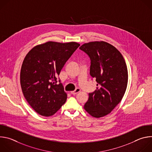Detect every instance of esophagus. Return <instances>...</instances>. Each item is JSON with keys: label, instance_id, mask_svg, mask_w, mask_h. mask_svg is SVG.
<instances>
[{"label": "esophagus", "instance_id": "1", "mask_svg": "<svg viewBox=\"0 0 152 152\" xmlns=\"http://www.w3.org/2000/svg\"><path fill=\"white\" fill-rule=\"evenodd\" d=\"M80 91V90L79 88H76V89H75V91H71V92H70V93H71L72 94H73V95H75V94H77L78 93H79Z\"/></svg>", "mask_w": 152, "mask_h": 152}]
</instances>
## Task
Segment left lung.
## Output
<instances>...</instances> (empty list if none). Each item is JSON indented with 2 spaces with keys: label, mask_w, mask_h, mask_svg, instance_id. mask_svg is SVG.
Returning a JSON list of instances; mask_svg holds the SVG:
<instances>
[{
  "label": "left lung",
  "mask_w": 152,
  "mask_h": 152,
  "mask_svg": "<svg viewBox=\"0 0 152 152\" xmlns=\"http://www.w3.org/2000/svg\"><path fill=\"white\" fill-rule=\"evenodd\" d=\"M91 61L90 74L97 82V89L89 93L84 109L100 118L110 114L121 100L127 85L126 64L121 53L104 41L85 43L79 48Z\"/></svg>",
  "instance_id": "8db88e82"
}]
</instances>
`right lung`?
<instances>
[{
  "label": "right lung",
  "mask_w": 152,
  "mask_h": 152,
  "mask_svg": "<svg viewBox=\"0 0 152 152\" xmlns=\"http://www.w3.org/2000/svg\"><path fill=\"white\" fill-rule=\"evenodd\" d=\"M79 46L76 42L49 41L36 46L25 56L20 72L21 90L39 115H53L66 103L67 96L58 76Z\"/></svg>",
  "instance_id": "add662e5"
}]
</instances>
